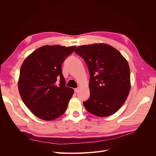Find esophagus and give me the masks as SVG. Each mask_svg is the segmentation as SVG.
Here are the masks:
<instances>
[{"mask_svg":"<svg viewBox=\"0 0 156 156\" xmlns=\"http://www.w3.org/2000/svg\"><path fill=\"white\" fill-rule=\"evenodd\" d=\"M79 90V88H75L74 89V91H75V93H77Z\"/></svg>","mask_w":156,"mask_h":156,"instance_id":"esophagus-1","label":"esophagus"}]
</instances>
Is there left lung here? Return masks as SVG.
<instances>
[{
	"instance_id": "1",
	"label": "left lung",
	"mask_w": 156,
	"mask_h": 156,
	"mask_svg": "<svg viewBox=\"0 0 156 156\" xmlns=\"http://www.w3.org/2000/svg\"><path fill=\"white\" fill-rule=\"evenodd\" d=\"M75 53L84 60L90 73V98L83 102L91 114L111 116L124 104L131 88L128 62L120 52L106 44L79 46Z\"/></svg>"
}]
</instances>
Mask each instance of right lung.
Wrapping results in <instances>:
<instances>
[{
  "label": "right lung",
  "mask_w": 156,
  "mask_h": 156,
  "mask_svg": "<svg viewBox=\"0 0 156 156\" xmlns=\"http://www.w3.org/2000/svg\"><path fill=\"white\" fill-rule=\"evenodd\" d=\"M76 46L44 45L23 61L18 80L23 101L36 116L54 120L62 116L74 93L66 87L62 64ZM60 79L58 86L56 81Z\"/></svg>",
  "instance_id": "obj_1"
}]
</instances>
